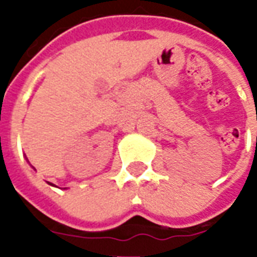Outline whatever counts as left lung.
Segmentation results:
<instances>
[{
  "label": "left lung",
  "instance_id": "1",
  "mask_svg": "<svg viewBox=\"0 0 257 257\" xmlns=\"http://www.w3.org/2000/svg\"><path fill=\"white\" fill-rule=\"evenodd\" d=\"M256 146H257V138H256Z\"/></svg>",
  "mask_w": 257,
  "mask_h": 257
}]
</instances>
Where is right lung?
<instances>
[{
  "label": "right lung",
  "mask_w": 257,
  "mask_h": 257,
  "mask_svg": "<svg viewBox=\"0 0 257 257\" xmlns=\"http://www.w3.org/2000/svg\"><path fill=\"white\" fill-rule=\"evenodd\" d=\"M49 184H51V186H53V184H52V183H49Z\"/></svg>",
  "instance_id": "add662e5"
}]
</instances>
